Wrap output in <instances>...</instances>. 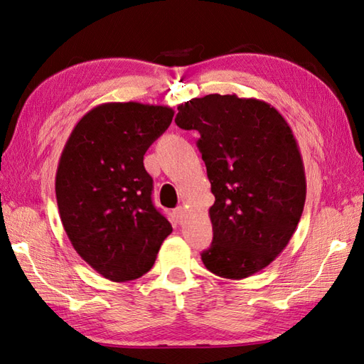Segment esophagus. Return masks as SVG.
<instances>
[{"mask_svg":"<svg viewBox=\"0 0 364 364\" xmlns=\"http://www.w3.org/2000/svg\"><path fill=\"white\" fill-rule=\"evenodd\" d=\"M173 215H175V219H176L178 223H183L184 220H186V218H188V213H186V210H184L183 206H178L176 210H173Z\"/></svg>","mask_w":364,"mask_h":364,"instance_id":"34e87169","label":"esophagus"}]
</instances>
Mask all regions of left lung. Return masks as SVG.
Returning a JSON list of instances; mask_svg holds the SVG:
<instances>
[{
    "mask_svg": "<svg viewBox=\"0 0 364 364\" xmlns=\"http://www.w3.org/2000/svg\"><path fill=\"white\" fill-rule=\"evenodd\" d=\"M175 123L197 129L214 194L210 272L241 280L288 245L304 213V161L288 122L257 98L211 94L178 106Z\"/></svg>",
    "mask_w": 364,
    "mask_h": 364,
    "instance_id": "1",
    "label": "left lung"
}]
</instances>
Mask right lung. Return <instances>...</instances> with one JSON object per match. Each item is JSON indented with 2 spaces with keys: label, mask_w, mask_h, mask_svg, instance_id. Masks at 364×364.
<instances>
[{
  "label": "right lung",
  "mask_w": 364,
  "mask_h": 364,
  "mask_svg": "<svg viewBox=\"0 0 364 364\" xmlns=\"http://www.w3.org/2000/svg\"><path fill=\"white\" fill-rule=\"evenodd\" d=\"M168 106L105 103L76 123L60 154L56 200L76 253L111 282L149 272L172 225L151 202L149 146L173 119Z\"/></svg>",
  "instance_id": "add662e5"
}]
</instances>
